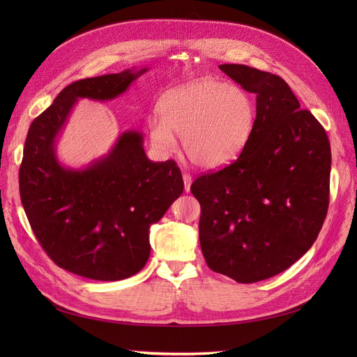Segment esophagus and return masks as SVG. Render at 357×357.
<instances>
[{
  "mask_svg": "<svg viewBox=\"0 0 357 357\" xmlns=\"http://www.w3.org/2000/svg\"><path fill=\"white\" fill-rule=\"evenodd\" d=\"M183 183H185V190L189 192L190 185H192V176L189 174V172H183Z\"/></svg>",
  "mask_w": 357,
  "mask_h": 357,
  "instance_id": "1",
  "label": "esophagus"
}]
</instances>
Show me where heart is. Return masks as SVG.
Segmentation results:
<instances>
[{
	"label": "heart",
	"instance_id": "heart-1",
	"mask_svg": "<svg viewBox=\"0 0 357 357\" xmlns=\"http://www.w3.org/2000/svg\"><path fill=\"white\" fill-rule=\"evenodd\" d=\"M160 119L150 121L156 149L171 153L174 134L188 158L202 168H218L236 158L252 134L256 105L244 89L202 79L169 91L159 105Z\"/></svg>",
	"mask_w": 357,
	"mask_h": 357
}]
</instances>
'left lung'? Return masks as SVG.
Segmentation results:
<instances>
[{"label":"left lung","mask_w":357,"mask_h":357,"mask_svg":"<svg viewBox=\"0 0 357 357\" xmlns=\"http://www.w3.org/2000/svg\"><path fill=\"white\" fill-rule=\"evenodd\" d=\"M219 68L256 95V119L240 156L202 174L199 243L214 273L256 283L294 265L317 240L329 207L325 128L275 74L241 63Z\"/></svg>","instance_id":"8db88e82"}]
</instances>
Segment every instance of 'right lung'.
<instances>
[{"label": "right lung", "instance_id": "right-lung-1", "mask_svg": "<svg viewBox=\"0 0 357 357\" xmlns=\"http://www.w3.org/2000/svg\"><path fill=\"white\" fill-rule=\"evenodd\" d=\"M146 71L74 82L29 126L19 169L20 199L43 250L73 274L100 282L137 274L150 256V225L185 188L174 160L146 156L138 131L123 132L109 155L84 169L62 167L56 158V137L75 101L113 100Z\"/></svg>", "mask_w": 357, "mask_h": 357}]
</instances>
